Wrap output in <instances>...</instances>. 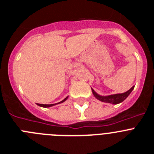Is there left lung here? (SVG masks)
<instances>
[{"instance_id":"1","label":"left lung","mask_w":154,"mask_h":154,"mask_svg":"<svg viewBox=\"0 0 154 154\" xmlns=\"http://www.w3.org/2000/svg\"><path fill=\"white\" fill-rule=\"evenodd\" d=\"M134 89V86H133L130 89L126 91V92L123 93H118V94H113V95H109V96H100L98 93H96L93 89H92V94L97 99H99V101L103 102V103H111V104H119V103H122L129 96L132 91Z\"/></svg>"}]
</instances>
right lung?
Returning <instances> with one entry per match:
<instances>
[{
    "instance_id": "1",
    "label": "right lung",
    "mask_w": 154,
    "mask_h": 154,
    "mask_svg": "<svg viewBox=\"0 0 154 154\" xmlns=\"http://www.w3.org/2000/svg\"><path fill=\"white\" fill-rule=\"evenodd\" d=\"M68 97H69V96H67V97L65 98V99H64L63 100H62V101L59 102V103H55V104H39V103H37V105H38V106H41V107H44V108H48V107H51V106H55V105L60 104V103H64V102H65V100H66V99H68Z\"/></svg>"
}]
</instances>
